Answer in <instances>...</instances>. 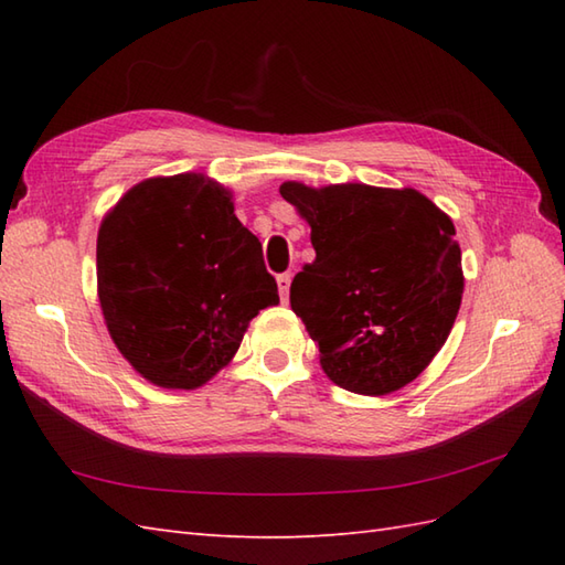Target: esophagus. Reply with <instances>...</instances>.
Instances as JSON below:
<instances>
[{
  "instance_id": "34e87169",
  "label": "esophagus",
  "mask_w": 565,
  "mask_h": 565,
  "mask_svg": "<svg viewBox=\"0 0 565 565\" xmlns=\"http://www.w3.org/2000/svg\"><path fill=\"white\" fill-rule=\"evenodd\" d=\"M276 284H279V296H281V301H286V298H289V284H291V274H289V271L279 274V276H276Z\"/></svg>"
}]
</instances>
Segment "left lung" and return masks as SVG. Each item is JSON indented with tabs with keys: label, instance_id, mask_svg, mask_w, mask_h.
Wrapping results in <instances>:
<instances>
[{
	"label": "left lung",
	"instance_id": "8db88e82",
	"mask_svg": "<svg viewBox=\"0 0 565 565\" xmlns=\"http://www.w3.org/2000/svg\"><path fill=\"white\" fill-rule=\"evenodd\" d=\"M310 225L316 259L294 276L291 310L338 386L386 395L423 374L463 294L454 223L415 189L281 184Z\"/></svg>",
	"mask_w": 565,
	"mask_h": 565
}]
</instances>
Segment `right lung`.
<instances>
[{"mask_svg":"<svg viewBox=\"0 0 565 565\" xmlns=\"http://www.w3.org/2000/svg\"><path fill=\"white\" fill-rule=\"evenodd\" d=\"M97 281L118 352L164 388L206 383L247 322L279 303L231 191L201 174L146 179L116 203L99 227Z\"/></svg>","mask_w":565,"mask_h":565,"instance_id":"1","label":"right lung"}]
</instances>
